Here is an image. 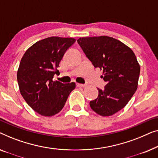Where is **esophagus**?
Wrapping results in <instances>:
<instances>
[{
    "label": "esophagus",
    "mask_w": 158,
    "mask_h": 158,
    "mask_svg": "<svg viewBox=\"0 0 158 158\" xmlns=\"http://www.w3.org/2000/svg\"><path fill=\"white\" fill-rule=\"evenodd\" d=\"M87 86L86 84H77V87H86Z\"/></svg>",
    "instance_id": "obj_1"
}]
</instances>
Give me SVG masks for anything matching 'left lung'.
Returning a JSON list of instances; mask_svg holds the SVG:
<instances>
[{
	"mask_svg": "<svg viewBox=\"0 0 158 158\" xmlns=\"http://www.w3.org/2000/svg\"><path fill=\"white\" fill-rule=\"evenodd\" d=\"M77 42L95 68L103 70L101 76L106 82L104 89L89 102L93 111L101 116L115 114L126 106L138 85L140 66L130 47L114 38H79Z\"/></svg>",
	"mask_w": 158,
	"mask_h": 158,
	"instance_id": "8db88e82",
	"label": "left lung"
}]
</instances>
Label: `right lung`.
I'll list each match as a JSON object with an SVG mask.
<instances>
[{
    "instance_id": "obj_1",
    "label": "right lung",
    "mask_w": 158,
    "mask_h": 158,
    "mask_svg": "<svg viewBox=\"0 0 158 158\" xmlns=\"http://www.w3.org/2000/svg\"><path fill=\"white\" fill-rule=\"evenodd\" d=\"M73 38L48 37L28 48L17 72L20 92L28 105L39 114L54 116L63 109L74 82L53 81L66 50L74 44Z\"/></svg>"
}]
</instances>
